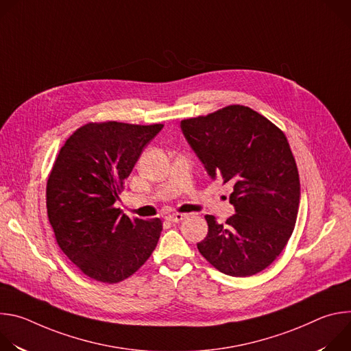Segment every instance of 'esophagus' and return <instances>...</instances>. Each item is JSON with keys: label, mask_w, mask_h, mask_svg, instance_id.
I'll use <instances>...</instances> for the list:
<instances>
[{"label": "esophagus", "mask_w": 351, "mask_h": 351, "mask_svg": "<svg viewBox=\"0 0 351 351\" xmlns=\"http://www.w3.org/2000/svg\"><path fill=\"white\" fill-rule=\"evenodd\" d=\"M165 218H167L168 221H171V222H180V221H183V219L186 218V214H179V213H176V214H168Z\"/></svg>", "instance_id": "1"}]
</instances>
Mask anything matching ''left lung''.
Masks as SVG:
<instances>
[{"label": "left lung", "mask_w": 351, "mask_h": 351, "mask_svg": "<svg viewBox=\"0 0 351 351\" xmlns=\"http://www.w3.org/2000/svg\"><path fill=\"white\" fill-rule=\"evenodd\" d=\"M180 129L213 180L230 183L234 207L226 223L206 215L198 252L222 274L252 276L274 263L295 225L300 179L286 136L243 106L184 119Z\"/></svg>", "instance_id": "left-lung-1"}]
</instances>
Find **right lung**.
I'll use <instances>...</instances> for the list:
<instances>
[{
    "mask_svg": "<svg viewBox=\"0 0 351 351\" xmlns=\"http://www.w3.org/2000/svg\"><path fill=\"white\" fill-rule=\"evenodd\" d=\"M164 125L87 123L64 144L47 182V213L66 257L87 276L117 283L154 252L162 223L115 208L125 179Z\"/></svg>",
    "mask_w": 351,
    "mask_h": 351,
    "instance_id": "obj_1",
    "label": "right lung"
}]
</instances>
